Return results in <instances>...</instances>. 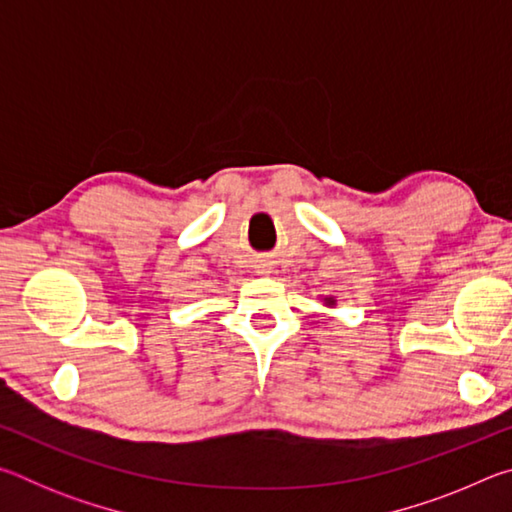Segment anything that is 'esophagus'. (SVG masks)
Segmentation results:
<instances>
[{
  "mask_svg": "<svg viewBox=\"0 0 512 512\" xmlns=\"http://www.w3.org/2000/svg\"><path fill=\"white\" fill-rule=\"evenodd\" d=\"M268 268H271V264H268V262L257 264V273H271V271H268Z\"/></svg>",
  "mask_w": 512,
  "mask_h": 512,
  "instance_id": "34e87169",
  "label": "esophagus"
}]
</instances>
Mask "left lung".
<instances>
[{
  "instance_id": "left-lung-1",
  "label": "left lung",
  "mask_w": 512,
  "mask_h": 512,
  "mask_svg": "<svg viewBox=\"0 0 512 512\" xmlns=\"http://www.w3.org/2000/svg\"><path fill=\"white\" fill-rule=\"evenodd\" d=\"M323 300H325V307H334V305H336V300H334V296H325Z\"/></svg>"
}]
</instances>
